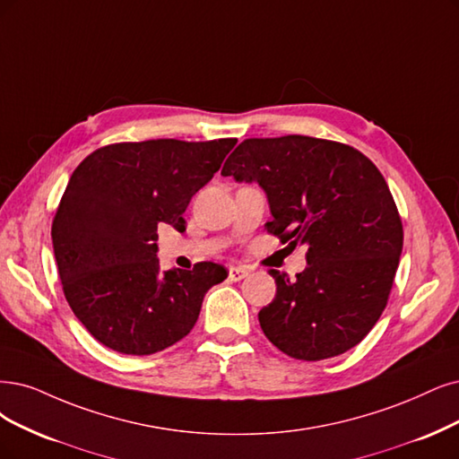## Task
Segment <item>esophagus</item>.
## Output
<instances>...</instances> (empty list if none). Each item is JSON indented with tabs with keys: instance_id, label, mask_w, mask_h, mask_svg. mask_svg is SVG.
Here are the masks:
<instances>
[{
	"instance_id": "obj_1",
	"label": "esophagus",
	"mask_w": 459,
	"mask_h": 459,
	"mask_svg": "<svg viewBox=\"0 0 459 459\" xmlns=\"http://www.w3.org/2000/svg\"><path fill=\"white\" fill-rule=\"evenodd\" d=\"M249 274L246 266H229V280L230 281H240Z\"/></svg>"
}]
</instances>
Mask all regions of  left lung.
<instances>
[{
  "mask_svg": "<svg viewBox=\"0 0 459 459\" xmlns=\"http://www.w3.org/2000/svg\"><path fill=\"white\" fill-rule=\"evenodd\" d=\"M221 176L257 181L273 221L264 229L304 244L307 268L276 281L259 312L266 338L290 358L319 361L359 344L380 319L403 251V223L389 186L361 151L281 135L244 140Z\"/></svg>",
  "mask_w": 459,
  "mask_h": 459,
  "instance_id": "8db88e82",
  "label": "left lung"
}]
</instances>
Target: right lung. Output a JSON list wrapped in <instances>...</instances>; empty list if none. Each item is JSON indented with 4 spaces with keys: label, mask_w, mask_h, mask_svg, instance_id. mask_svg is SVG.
I'll return each instance as SVG.
<instances>
[{
    "label": "right lung",
    "mask_w": 459,
    "mask_h": 459,
    "mask_svg": "<svg viewBox=\"0 0 459 459\" xmlns=\"http://www.w3.org/2000/svg\"><path fill=\"white\" fill-rule=\"evenodd\" d=\"M234 145L236 138L123 142L75 168L50 236L65 300L98 342L151 355L191 333L204 295L229 273L215 263L160 273L157 229L185 230L191 198Z\"/></svg>",
    "instance_id": "right-lung-1"
}]
</instances>
